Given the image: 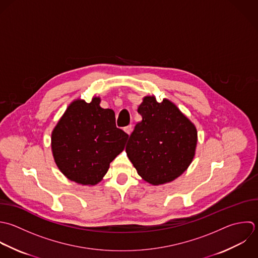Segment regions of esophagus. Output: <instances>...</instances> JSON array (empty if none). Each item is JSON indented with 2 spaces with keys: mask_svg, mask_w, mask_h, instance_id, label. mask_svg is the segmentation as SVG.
Returning <instances> with one entry per match:
<instances>
[{
  "mask_svg": "<svg viewBox=\"0 0 258 258\" xmlns=\"http://www.w3.org/2000/svg\"><path fill=\"white\" fill-rule=\"evenodd\" d=\"M123 130H124V132L130 136V135L132 134V132H133V125H132V124H130V125L125 126Z\"/></svg>",
  "mask_w": 258,
  "mask_h": 258,
  "instance_id": "obj_1",
  "label": "esophagus"
}]
</instances>
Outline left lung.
Segmentation results:
<instances>
[{
  "label": "left lung",
  "mask_w": 258,
  "mask_h": 258,
  "mask_svg": "<svg viewBox=\"0 0 258 258\" xmlns=\"http://www.w3.org/2000/svg\"><path fill=\"white\" fill-rule=\"evenodd\" d=\"M125 151L138 174L159 185L175 180L191 164L197 145L195 125L171 101L146 96Z\"/></svg>",
  "instance_id": "1"
}]
</instances>
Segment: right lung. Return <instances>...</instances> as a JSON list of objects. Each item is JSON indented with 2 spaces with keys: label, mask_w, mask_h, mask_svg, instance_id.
Here are the masks:
<instances>
[{
  "label": "right lung",
  "mask_w": 258,
  "mask_h": 258,
  "mask_svg": "<svg viewBox=\"0 0 258 258\" xmlns=\"http://www.w3.org/2000/svg\"><path fill=\"white\" fill-rule=\"evenodd\" d=\"M100 99L75 100L52 133V152L59 170L71 181L95 185L124 149L128 135L116 127L114 111Z\"/></svg>",
  "instance_id": "obj_1"
}]
</instances>
